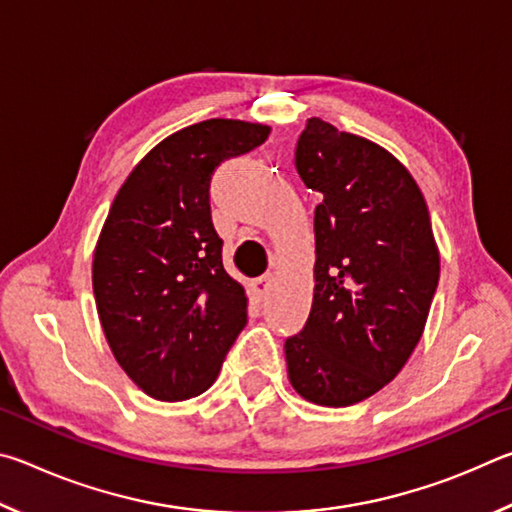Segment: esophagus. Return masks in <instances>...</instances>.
Segmentation results:
<instances>
[{
    "instance_id": "1",
    "label": "esophagus",
    "mask_w": 512,
    "mask_h": 512,
    "mask_svg": "<svg viewBox=\"0 0 512 512\" xmlns=\"http://www.w3.org/2000/svg\"><path fill=\"white\" fill-rule=\"evenodd\" d=\"M273 280H275V275H273V273H264L262 277H257V280L250 282V291H253L257 298H264L266 293L271 291V287H273Z\"/></svg>"
}]
</instances>
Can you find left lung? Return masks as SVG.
Masks as SVG:
<instances>
[{"label":"left lung","mask_w":512,"mask_h":512,"mask_svg":"<svg viewBox=\"0 0 512 512\" xmlns=\"http://www.w3.org/2000/svg\"><path fill=\"white\" fill-rule=\"evenodd\" d=\"M314 212V302L284 343L291 386L318 406L368 400L409 361L440 277L427 203L384 146L311 117L296 146Z\"/></svg>","instance_id":"left-lung-1"}]
</instances>
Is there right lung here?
Instances as JSON below:
<instances>
[{"mask_svg": "<svg viewBox=\"0 0 512 512\" xmlns=\"http://www.w3.org/2000/svg\"><path fill=\"white\" fill-rule=\"evenodd\" d=\"M271 128L205 119L153 146L128 173L92 259L99 320L117 363L160 402L205 393L248 318L225 273L210 212L223 160L264 144Z\"/></svg>", "mask_w": 512, "mask_h": 512, "instance_id": "right-lung-1", "label": "right lung"}]
</instances>
